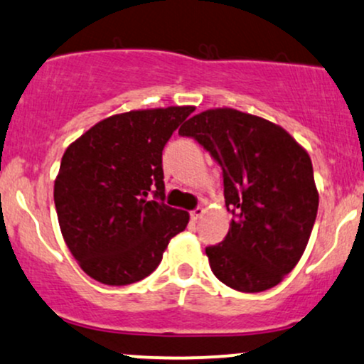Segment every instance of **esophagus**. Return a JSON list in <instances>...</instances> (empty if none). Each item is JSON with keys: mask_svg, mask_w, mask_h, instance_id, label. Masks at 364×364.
Listing matches in <instances>:
<instances>
[{"mask_svg": "<svg viewBox=\"0 0 364 364\" xmlns=\"http://www.w3.org/2000/svg\"><path fill=\"white\" fill-rule=\"evenodd\" d=\"M204 215V208L203 206H199V208H196L194 211H191V218H192V221H198L200 216Z\"/></svg>", "mask_w": 364, "mask_h": 364, "instance_id": "1", "label": "esophagus"}]
</instances>
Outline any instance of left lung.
Listing matches in <instances>:
<instances>
[{
    "label": "left lung",
    "instance_id": "left-lung-1",
    "mask_svg": "<svg viewBox=\"0 0 364 364\" xmlns=\"http://www.w3.org/2000/svg\"><path fill=\"white\" fill-rule=\"evenodd\" d=\"M223 170L233 213L226 238L208 247L211 271L242 293L274 288L301 259L318 209L310 155L267 119L230 107L196 114L178 129Z\"/></svg>",
    "mask_w": 364,
    "mask_h": 364
}]
</instances>
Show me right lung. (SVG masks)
Instances as JSON below:
<instances>
[{"label": "right lung", "instance_id": "obj_1", "mask_svg": "<svg viewBox=\"0 0 364 364\" xmlns=\"http://www.w3.org/2000/svg\"><path fill=\"white\" fill-rule=\"evenodd\" d=\"M192 112L182 105L115 114L66 148L54 181L55 211L68 249L92 279L138 283L186 230L189 213L164 203L161 151Z\"/></svg>", "mask_w": 364, "mask_h": 364}]
</instances>
